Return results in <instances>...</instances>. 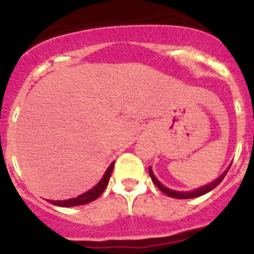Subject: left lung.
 <instances>
[{
  "instance_id": "left-lung-1",
  "label": "left lung",
  "mask_w": 254,
  "mask_h": 254,
  "mask_svg": "<svg viewBox=\"0 0 254 254\" xmlns=\"http://www.w3.org/2000/svg\"><path fill=\"white\" fill-rule=\"evenodd\" d=\"M229 168H231V166H229V167L227 168L226 171H224V173H222L221 177L217 178V180L214 181V182L209 183V185L204 186V187H202V188H198V190H192V192H176V190H170V188L165 187V186L162 185L161 182H158V180H157V178L154 177V175H153V172H152L151 167H149L148 171H149V176H151L152 181H153L154 185H156L157 187H158L159 190H162V192L165 193V194L170 195V197H172V198H180V199H187V198H195V197H199V195H203V194H206V193H208L209 190H213V188H216L217 186H218L219 183H221L222 181H223V178L226 177V175H227V172H228Z\"/></svg>"
}]
</instances>
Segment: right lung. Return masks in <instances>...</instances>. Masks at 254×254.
Instances as JSON below:
<instances>
[{"label":"right lung","mask_w":254,"mask_h":254,"mask_svg":"<svg viewBox=\"0 0 254 254\" xmlns=\"http://www.w3.org/2000/svg\"><path fill=\"white\" fill-rule=\"evenodd\" d=\"M113 166H115V162H112L110 167L107 168V171H106L105 176H103L102 180L100 181V183H98L96 187H93L92 190H89L88 192L83 193V194L78 195V197L76 198L66 199V201H48V202L55 204V206H60V207H73V206H81V204H86V203H89V202L95 201V199H97V198L102 194L103 190H105L106 187H107L108 181H110V177H111V173H112L113 171Z\"/></svg>","instance_id":"obj_1"}]
</instances>
